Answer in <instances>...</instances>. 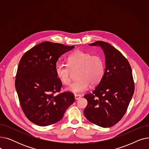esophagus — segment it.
I'll use <instances>...</instances> for the list:
<instances>
[{"mask_svg":"<svg viewBox=\"0 0 149 149\" xmlns=\"http://www.w3.org/2000/svg\"><path fill=\"white\" fill-rule=\"evenodd\" d=\"M74 97H75V100H78V99H79L81 97V95L75 94V95H74Z\"/></svg>","mask_w":149,"mask_h":149,"instance_id":"obj_1","label":"esophagus"}]
</instances>
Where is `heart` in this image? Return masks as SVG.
Segmentation results:
<instances>
[{
    "instance_id": "1",
    "label": "heart",
    "mask_w": 149,
    "mask_h": 149,
    "mask_svg": "<svg viewBox=\"0 0 149 149\" xmlns=\"http://www.w3.org/2000/svg\"><path fill=\"white\" fill-rule=\"evenodd\" d=\"M67 65L57 62L55 65V73L63 84L70 81L72 72H76L77 80L68 88L74 93H80L87 91L91 86H96L103 79L105 64L103 58L81 51H76L66 58Z\"/></svg>"
}]
</instances>
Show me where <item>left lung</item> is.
Wrapping results in <instances>:
<instances>
[{"mask_svg": "<svg viewBox=\"0 0 149 149\" xmlns=\"http://www.w3.org/2000/svg\"><path fill=\"white\" fill-rule=\"evenodd\" d=\"M89 45L99 46L103 50L106 68L103 79L92 93L84 95L88 101L84 115L97 126L109 127L121 120L134 95L132 69L123 55L108 43L97 41Z\"/></svg>", "mask_w": 149, "mask_h": 149, "instance_id": "1", "label": "left lung"}]
</instances>
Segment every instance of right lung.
I'll return each mask as SVG.
<instances>
[{
  "label": "right lung",
  "instance_id": "right-lung-1",
  "mask_svg": "<svg viewBox=\"0 0 149 149\" xmlns=\"http://www.w3.org/2000/svg\"><path fill=\"white\" fill-rule=\"evenodd\" d=\"M74 48L44 42L26 52L20 60L15 89L23 113L38 126H46L59 121L74 102L72 92L57 94L62 83L55 73V65L60 57Z\"/></svg>",
  "mask_w": 149,
  "mask_h": 149
}]
</instances>
